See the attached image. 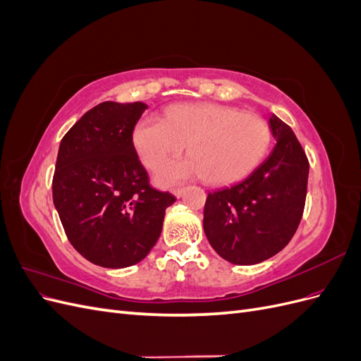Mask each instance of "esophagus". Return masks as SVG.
I'll list each match as a JSON object with an SVG mask.
<instances>
[{
  "mask_svg": "<svg viewBox=\"0 0 361 361\" xmlns=\"http://www.w3.org/2000/svg\"><path fill=\"white\" fill-rule=\"evenodd\" d=\"M183 191H185L183 188H174V190H173V194H174V195H176V197H182V194H183Z\"/></svg>",
  "mask_w": 361,
  "mask_h": 361,
  "instance_id": "esophagus-1",
  "label": "esophagus"
}]
</instances>
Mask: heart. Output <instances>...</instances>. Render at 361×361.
<instances>
[{
    "mask_svg": "<svg viewBox=\"0 0 361 361\" xmlns=\"http://www.w3.org/2000/svg\"><path fill=\"white\" fill-rule=\"evenodd\" d=\"M141 162L150 170L182 154L191 157L167 164L157 176L161 185H174L203 176L207 183L241 180L265 158L271 129L264 118L221 104H179L169 106L164 118L147 116L133 133Z\"/></svg>",
    "mask_w": 361,
    "mask_h": 361,
    "instance_id": "obj_1",
    "label": "heart"
}]
</instances>
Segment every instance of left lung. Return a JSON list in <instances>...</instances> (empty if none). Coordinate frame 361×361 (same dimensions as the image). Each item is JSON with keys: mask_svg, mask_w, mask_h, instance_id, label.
<instances>
[{"mask_svg": "<svg viewBox=\"0 0 361 361\" xmlns=\"http://www.w3.org/2000/svg\"><path fill=\"white\" fill-rule=\"evenodd\" d=\"M277 140L269 157L243 182L207 194L203 228L212 248L235 265H255L285 248L307 195L309 159L289 125L269 118Z\"/></svg>", "mask_w": 361, "mask_h": 361, "instance_id": "1", "label": "left lung"}]
</instances>
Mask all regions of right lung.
<instances>
[{
	"label": "right lung",
	"instance_id": "obj_1",
	"mask_svg": "<svg viewBox=\"0 0 361 361\" xmlns=\"http://www.w3.org/2000/svg\"><path fill=\"white\" fill-rule=\"evenodd\" d=\"M143 102L106 101L63 137L52 200L69 243L92 264L126 268L158 241L166 209L176 202L150 187L133 143Z\"/></svg>",
	"mask_w": 361,
	"mask_h": 361
}]
</instances>
